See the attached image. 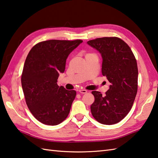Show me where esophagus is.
Segmentation results:
<instances>
[{
  "label": "esophagus",
  "instance_id": "esophagus-1",
  "mask_svg": "<svg viewBox=\"0 0 158 158\" xmlns=\"http://www.w3.org/2000/svg\"><path fill=\"white\" fill-rule=\"evenodd\" d=\"M78 91L80 94H87V91L84 89H79Z\"/></svg>",
  "mask_w": 158,
  "mask_h": 158
}]
</instances>
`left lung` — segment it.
Returning a JSON list of instances; mask_svg holds the SVG:
<instances>
[{
  "mask_svg": "<svg viewBox=\"0 0 158 158\" xmlns=\"http://www.w3.org/2000/svg\"><path fill=\"white\" fill-rule=\"evenodd\" d=\"M87 43L101 53L102 73L111 83L105 96L91 92L95 98L91 114L101 124H116L126 117L134 102L138 91L136 59L129 46L118 37L98 38Z\"/></svg>",
  "mask_w": 158,
  "mask_h": 158,
  "instance_id": "1",
  "label": "left lung"
}]
</instances>
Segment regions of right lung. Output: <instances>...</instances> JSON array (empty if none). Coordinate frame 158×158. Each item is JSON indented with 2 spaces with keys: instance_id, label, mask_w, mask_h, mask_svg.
Returning a JSON list of instances; mask_svg holds the SVG:
<instances>
[{
  "instance_id": "add662e5",
  "label": "right lung",
  "mask_w": 158,
  "mask_h": 158,
  "mask_svg": "<svg viewBox=\"0 0 158 158\" xmlns=\"http://www.w3.org/2000/svg\"><path fill=\"white\" fill-rule=\"evenodd\" d=\"M82 40H49L37 43L29 51L21 75L26 104L35 119L57 125L67 118L76 91L57 84L66 60Z\"/></svg>"
}]
</instances>
